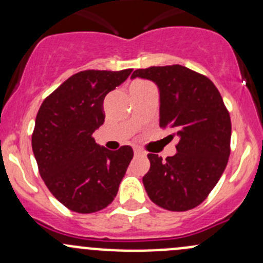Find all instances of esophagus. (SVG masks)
Listing matches in <instances>:
<instances>
[{
	"label": "esophagus",
	"mask_w": 263,
	"mask_h": 263,
	"mask_svg": "<svg viewBox=\"0 0 263 263\" xmlns=\"http://www.w3.org/2000/svg\"><path fill=\"white\" fill-rule=\"evenodd\" d=\"M134 153H135V155H142V154H144V151H142L140 147H135Z\"/></svg>",
	"instance_id": "esophagus-1"
}]
</instances>
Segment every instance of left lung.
<instances>
[{"label":"left lung","mask_w":263,"mask_h":263,"mask_svg":"<svg viewBox=\"0 0 263 263\" xmlns=\"http://www.w3.org/2000/svg\"><path fill=\"white\" fill-rule=\"evenodd\" d=\"M158 85L159 124L179 139L177 154L165 160L148 154L150 169L142 178L154 203L169 211L200 205L219 182L230 155L232 122L222 98L206 76L181 65L134 71Z\"/></svg>","instance_id":"obj_1"}]
</instances>
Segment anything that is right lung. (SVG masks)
Wrapping results in <instances>:
<instances>
[{"mask_svg":"<svg viewBox=\"0 0 263 263\" xmlns=\"http://www.w3.org/2000/svg\"><path fill=\"white\" fill-rule=\"evenodd\" d=\"M131 72V68L81 71L39 108L31 136L39 173L50 193L71 211L91 214L107 208L134 158L131 146L110 151L92 137L104 123L105 95Z\"/></svg>","mask_w":263,"mask_h":263,"instance_id":"right-lung-1","label":"right lung"}]
</instances>
